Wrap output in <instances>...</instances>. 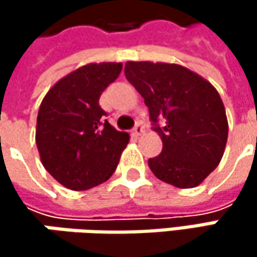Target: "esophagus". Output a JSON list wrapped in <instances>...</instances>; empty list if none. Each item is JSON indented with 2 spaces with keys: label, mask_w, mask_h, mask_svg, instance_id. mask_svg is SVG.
<instances>
[{
  "label": "esophagus",
  "mask_w": 257,
  "mask_h": 257,
  "mask_svg": "<svg viewBox=\"0 0 257 257\" xmlns=\"http://www.w3.org/2000/svg\"><path fill=\"white\" fill-rule=\"evenodd\" d=\"M143 134H144V126H143V123L138 122V123L135 125V128L132 129V135H134V137H140V135H143Z\"/></svg>",
  "instance_id": "34e87169"
}]
</instances>
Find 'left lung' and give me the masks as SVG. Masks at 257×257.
Listing matches in <instances>:
<instances>
[{"label":"left lung","mask_w":257,"mask_h":257,"mask_svg":"<svg viewBox=\"0 0 257 257\" xmlns=\"http://www.w3.org/2000/svg\"><path fill=\"white\" fill-rule=\"evenodd\" d=\"M125 76L144 98L162 140V153L149 159L152 173L180 189L199 186L220 164L228 141V117L216 87L179 64L128 61Z\"/></svg>","instance_id":"1"}]
</instances>
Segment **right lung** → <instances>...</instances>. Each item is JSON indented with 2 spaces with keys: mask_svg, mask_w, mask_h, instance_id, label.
<instances>
[{
  "mask_svg": "<svg viewBox=\"0 0 257 257\" xmlns=\"http://www.w3.org/2000/svg\"><path fill=\"white\" fill-rule=\"evenodd\" d=\"M120 62L87 64L58 80L41 101L35 143L43 167L71 190H87L111 177L129 141L104 120L99 96L119 77Z\"/></svg>",
  "mask_w": 257,
  "mask_h": 257,
  "instance_id": "right-lung-1",
  "label": "right lung"
}]
</instances>
